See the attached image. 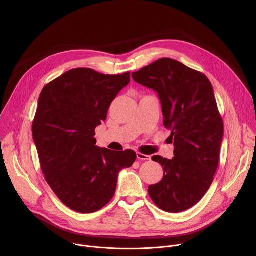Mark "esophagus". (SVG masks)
I'll return each mask as SVG.
<instances>
[{"mask_svg": "<svg viewBox=\"0 0 256 256\" xmlns=\"http://www.w3.org/2000/svg\"><path fill=\"white\" fill-rule=\"evenodd\" d=\"M137 158H138V160H150V156L138 152H137Z\"/></svg>", "mask_w": 256, "mask_h": 256, "instance_id": "esophagus-1", "label": "esophagus"}]
</instances>
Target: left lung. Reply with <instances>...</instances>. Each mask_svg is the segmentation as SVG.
<instances>
[{"mask_svg":"<svg viewBox=\"0 0 256 256\" xmlns=\"http://www.w3.org/2000/svg\"><path fill=\"white\" fill-rule=\"evenodd\" d=\"M132 76L158 92L164 125L170 130L168 139L174 145L172 160L152 156L162 166L164 178L148 186V195L166 212H183L202 199L219 166L224 123L212 84L204 74L170 58Z\"/></svg>","mask_w":256,"mask_h":256,"instance_id":"obj_1","label":"left lung"}]
</instances>
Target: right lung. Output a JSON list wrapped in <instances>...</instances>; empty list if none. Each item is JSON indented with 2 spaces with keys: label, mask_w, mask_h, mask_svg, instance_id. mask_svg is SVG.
<instances>
[{
  "label": "right lung",
  "mask_w": 256,
  "mask_h": 256,
  "mask_svg": "<svg viewBox=\"0 0 256 256\" xmlns=\"http://www.w3.org/2000/svg\"><path fill=\"white\" fill-rule=\"evenodd\" d=\"M130 73L70 70L47 84L39 96L32 137L45 180L67 207L94 213L112 199L119 172L136 160L132 150L100 148L96 127L106 120L112 100Z\"/></svg>",
  "instance_id": "obj_1"
}]
</instances>
